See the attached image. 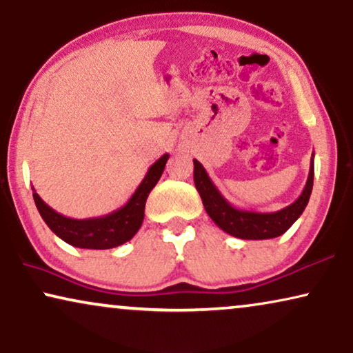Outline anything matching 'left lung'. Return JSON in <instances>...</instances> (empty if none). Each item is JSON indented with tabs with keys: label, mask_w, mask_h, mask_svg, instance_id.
I'll use <instances>...</instances> for the list:
<instances>
[{
	"label": "left lung",
	"mask_w": 353,
	"mask_h": 353,
	"mask_svg": "<svg viewBox=\"0 0 353 353\" xmlns=\"http://www.w3.org/2000/svg\"><path fill=\"white\" fill-rule=\"evenodd\" d=\"M313 157L310 163V172L307 184H305L302 194L292 205L285 206L279 211H271V213H260V211H247L236 208L224 199V195L218 190L214 182L206 172L203 164L194 159V181L203 201L206 213L218 228L224 232L231 234L237 239H245V241H265V239H274L283 236L295 221L303 213L305 206L308 205L310 195L313 190Z\"/></svg>",
	"instance_id": "left-lung-1"
}]
</instances>
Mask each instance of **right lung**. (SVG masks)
Masks as SVG:
<instances>
[{
    "instance_id": "obj_1",
    "label": "right lung",
    "mask_w": 353,
    "mask_h": 353,
    "mask_svg": "<svg viewBox=\"0 0 353 353\" xmlns=\"http://www.w3.org/2000/svg\"><path fill=\"white\" fill-rule=\"evenodd\" d=\"M168 158L169 154L164 153L158 161H154L128 203L110 214L87 219L68 218L46 205L32 187L37 210L51 231L69 245L90 248V250H106V248L119 247L130 241L142 225L145 203H147L150 192L158 184Z\"/></svg>"
}]
</instances>
